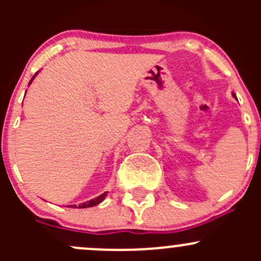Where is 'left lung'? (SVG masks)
Returning a JSON list of instances; mask_svg holds the SVG:
<instances>
[{"instance_id": "8db88e82", "label": "left lung", "mask_w": 261, "mask_h": 261, "mask_svg": "<svg viewBox=\"0 0 261 261\" xmlns=\"http://www.w3.org/2000/svg\"><path fill=\"white\" fill-rule=\"evenodd\" d=\"M233 96H235V94H233Z\"/></svg>"}]
</instances>
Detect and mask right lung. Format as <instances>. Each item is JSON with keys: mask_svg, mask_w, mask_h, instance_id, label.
I'll return each instance as SVG.
<instances>
[{"mask_svg": "<svg viewBox=\"0 0 261 261\" xmlns=\"http://www.w3.org/2000/svg\"><path fill=\"white\" fill-rule=\"evenodd\" d=\"M34 78H35V75H34ZM34 78H33V80H34ZM33 80L30 81V83H31V82H33ZM106 196H107V192H105V193L101 194V196L96 197V198L91 199V201L84 202V203L80 204V206H69V207H73V208H87V207H93V206H96V204L101 203V202L103 201L105 198H106Z\"/></svg>", "mask_w": 261, "mask_h": 261, "instance_id": "1", "label": "right lung"}]
</instances>
